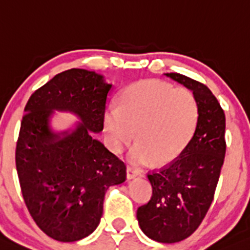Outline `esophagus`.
<instances>
[{
	"label": "esophagus",
	"mask_w": 250,
	"mask_h": 250,
	"mask_svg": "<svg viewBox=\"0 0 250 250\" xmlns=\"http://www.w3.org/2000/svg\"><path fill=\"white\" fill-rule=\"evenodd\" d=\"M141 171L138 169H135V167H127V178L128 179H131V178H135V177H138L141 176Z\"/></svg>",
	"instance_id": "obj_1"
}]
</instances>
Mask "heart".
I'll return each instance as SVG.
<instances>
[{
	"instance_id": "b5f03b06",
	"label": "heart",
	"mask_w": 250,
	"mask_h": 250,
	"mask_svg": "<svg viewBox=\"0 0 250 250\" xmlns=\"http://www.w3.org/2000/svg\"><path fill=\"white\" fill-rule=\"evenodd\" d=\"M197 122L193 93L159 80L131 83L122 92L120 104H109L104 113L106 143L112 151L121 152L137 130L140 141L128 157L140 165L172 162L191 140Z\"/></svg>"
}]
</instances>
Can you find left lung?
Wrapping results in <instances>:
<instances>
[{
  "instance_id": "8db88e82",
  "label": "left lung",
  "mask_w": 250,
  "mask_h": 250,
  "mask_svg": "<svg viewBox=\"0 0 250 250\" xmlns=\"http://www.w3.org/2000/svg\"><path fill=\"white\" fill-rule=\"evenodd\" d=\"M165 76L192 91L198 122L191 141L176 159L148 173L152 197L138 207L141 229L162 243L179 242L199 227L211 206L226 154V117L209 88L179 73Z\"/></svg>"
}]
</instances>
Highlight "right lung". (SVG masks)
Listing matches in <instances>:
<instances>
[{
    "instance_id": "right-lung-1",
    "label": "right lung",
    "mask_w": 250,
    "mask_h": 250,
    "mask_svg": "<svg viewBox=\"0 0 250 250\" xmlns=\"http://www.w3.org/2000/svg\"><path fill=\"white\" fill-rule=\"evenodd\" d=\"M112 83L83 68L57 74L30 96L16 146L21 190L37 226L60 242L88 236L100 224L108 188L125 180V164L92 133L104 129ZM55 110L73 112L76 128L55 133Z\"/></svg>"
}]
</instances>
